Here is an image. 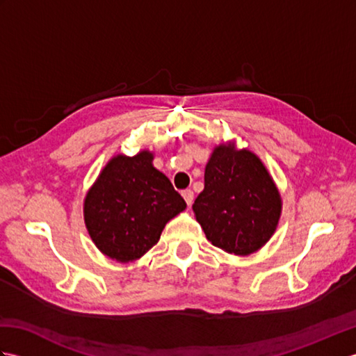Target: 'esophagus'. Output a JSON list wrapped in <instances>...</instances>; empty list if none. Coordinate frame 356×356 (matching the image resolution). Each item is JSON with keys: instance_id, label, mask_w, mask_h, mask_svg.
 <instances>
[{"instance_id": "esophagus-1", "label": "esophagus", "mask_w": 356, "mask_h": 356, "mask_svg": "<svg viewBox=\"0 0 356 356\" xmlns=\"http://www.w3.org/2000/svg\"><path fill=\"white\" fill-rule=\"evenodd\" d=\"M182 195H184V199H185V202H186V205L191 207V205H193V200H194V193H193L191 190H185V191L182 193Z\"/></svg>"}]
</instances>
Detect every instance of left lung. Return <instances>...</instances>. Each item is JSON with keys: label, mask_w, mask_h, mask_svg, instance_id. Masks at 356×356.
<instances>
[{"label": "left lung", "mask_w": 356, "mask_h": 356, "mask_svg": "<svg viewBox=\"0 0 356 356\" xmlns=\"http://www.w3.org/2000/svg\"><path fill=\"white\" fill-rule=\"evenodd\" d=\"M193 211L214 246L249 255L275 232L282 197L259 157L249 149H236L234 143H222L207 163L205 188Z\"/></svg>", "instance_id": "1"}]
</instances>
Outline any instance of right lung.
<instances>
[{
    "mask_svg": "<svg viewBox=\"0 0 356 356\" xmlns=\"http://www.w3.org/2000/svg\"><path fill=\"white\" fill-rule=\"evenodd\" d=\"M186 203L153 166V153L118 154L105 165L84 200L90 237L111 260L128 263L153 248Z\"/></svg>",
    "mask_w": 356,
    "mask_h": 356,
    "instance_id": "1",
    "label": "right lung"
}]
</instances>
